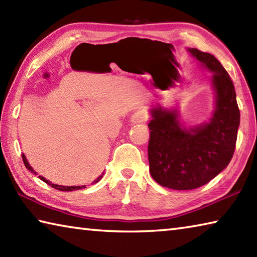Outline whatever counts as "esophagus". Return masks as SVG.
<instances>
[{
  "mask_svg": "<svg viewBox=\"0 0 257 257\" xmlns=\"http://www.w3.org/2000/svg\"><path fill=\"white\" fill-rule=\"evenodd\" d=\"M147 119H149V115H147V113L145 111H137L132 115V118H130V122L134 124L143 123L145 122V121H147Z\"/></svg>",
  "mask_w": 257,
  "mask_h": 257,
  "instance_id": "1",
  "label": "esophagus"
}]
</instances>
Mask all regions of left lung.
<instances>
[{"label": "left lung", "instance_id": "8db88e82", "mask_svg": "<svg viewBox=\"0 0 257 257\" xmlns=\"http://www.w3.org/2000/svg\"><path fill=\"white\" fill-rule=\"evenodd\" d=\"M202 69L212 73L214 108L208 121L185 124L179 108L160 104L150 108V171L159 185L190 190L207 184L228 167L236 147L240 112L231 79L214 56L187 49Z\"/></svg>", "mask_w": 257, "mask_h": 257}]
</instances>
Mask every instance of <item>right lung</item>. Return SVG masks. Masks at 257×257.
Returning a JSON list of instances; mask_svg holds the SVG:
<instances>
[{
  "instance_id": "right-lung-1",
  "label": "right lung",
  "mask_w": 257,
  "mask_h": 257,
  "mask_svg": "<svg viewBox=\"0 0 257 257\" xmlns=\"http://www.w3.org/2000/svg\"><path fill=\"white\" fill-rule=\"evenodd\" d=\"M23 160H24V163H25V167L28 169V170L32 172V173H34V175H36V172L34 171V169L32 168V165H30L29 163H28V161H27V159H26V156H25V154H23ZM103 175H104V172L102 173L101 176L99 177H97L96 179H95L92 184H96V182H98L99 180L102 179V177H103ZM40 178L41 180H43L44 182H46L47 185H50L51 187H53V188H55V189H58V190H61V191H72V190H75V189H82V188H85V186H61V185H54V184H52L51 181H49V180H46L44 177H42V176H40L38 177Z\"/></svg>"
}]
</instances>
